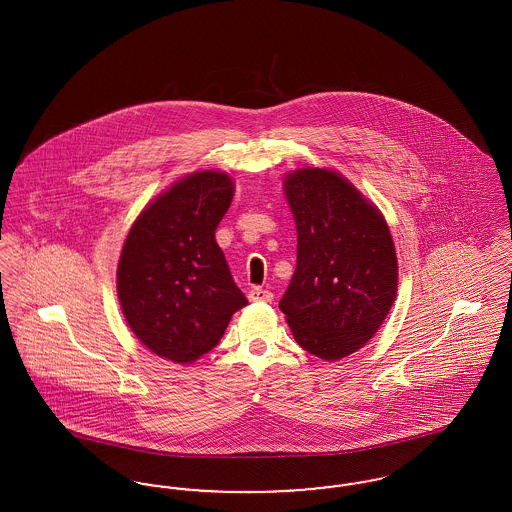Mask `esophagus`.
Wrapping results in <instances>:
<instances>
[{
  "mask_svg": "<svg viewBox=\"0 0 512 512\" xmlns=\"http://www.w3.org/2000/svg\"><path fill=\"white\" fill-rule=\"evenodd\" d=\"M247 297L251 303H270L272 301V293L263 288H253Z\"/></svg>",
  "mask_w": 512,
  "mask_h": 512,
  "instance_id": "34e87169",
  "label": "esophagus"
}]
</instances>
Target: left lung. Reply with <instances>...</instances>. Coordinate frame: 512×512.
<instances>
[{"instance_id":"8db88e82","label":"left lung","mask_w":512,"mask_h":512,"mask_svg":"<svg viewBox=\"0 0 512 512\" xmlns=\"http://www.w3.org/2000/svg\"><path fill=\"white\" fill-rule=\"evenodd\" d=\"M284 194L297 228V265L280 311L305 351L340 361L372 340L395 301L390 226L340 172H288Z\"/></svg>"}]
</instances>
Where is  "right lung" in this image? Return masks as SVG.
<instances>
[{"mask_svg": "<svg viewBox=\"0 0 512 512\" xmlns=\"http://www.w3.org/2000/svg\"><path fill=\"white\" fill-rule=\"evenodd\" d=\"M234 188L222 171L176 180L147 203L122 245V315L151 353L172 363L192 365L209 353L247 305L215 240Z\"/></svg>", "mask_w": 512, "mask_h": 512, "instance_id": "obj_1", "label": "right lung"}]
</instances>
